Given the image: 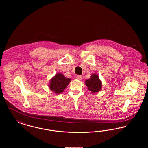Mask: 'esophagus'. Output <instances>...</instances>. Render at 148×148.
Listing matches in <instances>:
<instances>
[{
    "label": "esophagus",
    "instance_id": "obj_1",
    "mask_svg": "<svg viewBox=\"0 0 148 148\" xmlns=\"http://www.w3.org/2000/svg\"><path fill=\"white\" fill-rule=\"evenodd\" d=\"M77 77V79H78V80H81L82 79V76L81 75H77V77Z\"/></svg>",
    "mask_w": 148,
    "mask_h": 148
}]
</instances>
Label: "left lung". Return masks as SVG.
Listing matches in <instances>:
<instances>
[{
	"label": "left lung",
	"instance_id": "obj_1",
	"mask_svg": "<svg viewBox=\"0 0 148 148\" xmlns=\"http://www.w3.org/2000/svg\"><path fill=\"white\" fill-rule=\"evenodd\" d=\"M85 84L88 87V89L92 92H97L100 90L101 88V82L98 76L94 74L91 78L85 81Z\"/></svg>",
	"mask_w": 148,
	"mask_h": 148
}]
</instances>
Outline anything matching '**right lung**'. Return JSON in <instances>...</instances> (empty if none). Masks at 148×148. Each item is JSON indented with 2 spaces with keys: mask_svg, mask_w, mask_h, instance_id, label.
Returning a JSON list of instances; mask_svg holds the SVG:
<instances>
[{
  "mask_svg": "<svg viewBox=\"0 0 148 148\" xmlns=\"http://www.w3.org/2000/svg\"><path fill=\"white\" fill-rule=\"evenodd\" d=\"M71 80V79L65 77L60 73L56 74L50 81V89L56 94H60L63 92L64 90L69 84Z\"/></svg>",
  "mask_w": 148,
  "mask_h": 148,
  "instance_id": "1",
  "label": "right lung"
}]
</instances>
